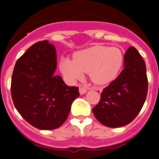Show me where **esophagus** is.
I'll list each match as a JSON object with an SVG mask.
<instances>
[{"label":"esophagus","instance_id":"1","mask_svg":"<svg viewBox=\"0 0 159 159\" xmlns=\"http://www.w3.org/2000/svg\"><path fill=\"white\" fill-rule=\"evenodd\" d=\"M86 91H87V89H86L85 86H79V92H80V94H86Z\"/></svg>","mask_w":159,"mask_h":159}]
</instances>
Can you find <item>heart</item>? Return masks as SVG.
I'll use <instances>...</instances> for the list:
<instances>
[{
    "mask_svg": "<svg viewBox=\"0 0 159 159\" xmlns=\"http://www.w3.org/2000/svg\"><path fill=\"white\" fill-rule=\"evenodd\" d=\"M124 60L123 52L117 48L93 46L76 52L74 60L62 58L60 69L69 82L82 79L84 73H89L94 83L106 85L118 77Z\"/></svg>",
    "mask_w": 159,
    "mask_h": 159,
    "instance_id": "heart-1",
    "label": "heart"
}]
</instances>
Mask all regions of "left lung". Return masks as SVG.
<instances>
[{
    "mask_svg": "<svg viewBox=\"0 0 159 159\" xmlns=\"http://www.w3.org/2000/svg\"><path fill=\"white\" fill-rule=\"evenodd\" d=\"M124 61L122 72L103 89L99 102L93 108L96 119L107 127H122L132 122L147 96L146 66L140 53L130 47Z\"/></svg>",
    "mask_w": 159,
    "mask_h": 159,
    "instance_id": "1",
    "label": "left lung"
}]
</instances>
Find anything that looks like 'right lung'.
<instances>
[{"mask_svg":"<svg viewBox=\"0 0 159 159\" xmlns=\"http://www.w3.org/2000/svg\"><path fill=\"white\" fill-rule=\"evenodd\" d=\"M57 52L48 40L32 45L17 61L11 81L16 109L32 126L42 130L59 128L66 120L78 87L65 85L55 74Z\"/></svg>","mask_w":159,"mask_h":159,"instance_id":"right-lung-1","label":"right lung"}]
</instances>
